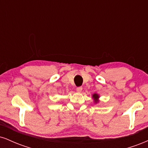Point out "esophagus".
Returning a JSON list of instances; mask_svg holds the SVG:
<instances>
[{"label":"esophagus","mask_w":148,"mask_h":148,"mask_svg":"<svg viewBox=\"0 0 148 148\" xmlns=\"http://www.w3.org/2000/svg\"><path fill=\"white\" fill-rule=\"evenodd\" d=\"M82 90H83L82 87H78L77 88H76V92L80 93V92H82Z\"/></svg>","instance_id":"esophagus-1"}]
</instances>
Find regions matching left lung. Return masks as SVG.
I'll list each match as a JSON object with an SVG mask.
<instances>
[{"label":"left lung","instance_id":"8db88e82","mask_svg":"<svg viewBox=\"0 0 148 148\" xmlns=\"http://www.w3.org/2000/svg\"><path fill=\"white\" fill-rule=\"evenodd\" d=\"M99 95L97 94V93H94V94L92 95V98L94 100V103H96V104L99 102Z\"/></svg>","mask_w":148,"mask_h":148}]
</instances>
